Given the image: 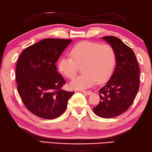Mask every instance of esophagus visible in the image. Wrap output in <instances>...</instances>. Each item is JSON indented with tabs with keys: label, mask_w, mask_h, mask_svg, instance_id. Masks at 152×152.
Here are the masks:
<instances>
[{
	"label": "esophagus",
	"mask_w": 152,
	"mask_h": 152,
	"mask_svg": "<svg viewBox=\"0 0 152 152\" xmlns=\"http://www.w3.org/2000/svg\"><path fill=\"white\" fill-rule=\"evenodd\" d=\"M81 92H82V93H84V94H88V95H91V94H92V91H89V90H88V91L81 90Z\"/></svg>",
	"instance_id": "obj_1"
}]
</instances>
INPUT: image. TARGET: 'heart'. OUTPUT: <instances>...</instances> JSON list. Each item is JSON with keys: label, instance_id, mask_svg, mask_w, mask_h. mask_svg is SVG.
I'll return each instance as SVG.
<instances>
[{"label": "heart", "instance_id": "b5f03b06", "mask_svg": "<svg viewBox=\"0 0 152 152\" xmlns=\"http://www.w3.org/2000/svg\"><path fill=\"white\" fill-rule=\"evenodd\" d=\"M71 56H63L58 61V69L67 78L76 75L82 66L83 73L71 81L70 87L75 89H84L100 83L110 78L116 63V51L110 44L83 41L75 45Z\"/></svg>", "mask_w": 152, "mask_h": 152}]
</instances>
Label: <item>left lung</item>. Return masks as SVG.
I'll list each match as a JSON object with an SVG mask.
<instances>
[{"mask_svg":"<svg viewBox=\"0 0 152 152\" xmlns=\"http://www.w3.org/2000/svg\"><path fill=\"white\" fill-rule=\"evenodd\" d=\"M116 54V66L113 75L99 90V104L94 113L102 118L121 115L133 104L139 88V67L135 53L115 36H104Z\"/></svg>","mask_w":152,"mask_h":152,"instance_id":"8db88e82","label":"left lung"}]
</instances>
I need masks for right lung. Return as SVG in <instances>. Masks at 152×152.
I'll use <instances>...</instances> for the list:
<instances>
[{"mask_svg": "<svg viewBox=\"0 0 152 152\" xmlns=\"http://www.w3.org/2000/svg\"><path fill=\"white\" fill-rule=\"evenodd\" d=\"M72 39L46 38L22 52L16 66L17 90L26 108L44 119L58 117L73 91L61 88L66 81L55 63Z\"/></svg>", "mask_w": 152, "mask_h": 152, "instance_id": "add662e5", "label": "right lung"}]
</instances>
